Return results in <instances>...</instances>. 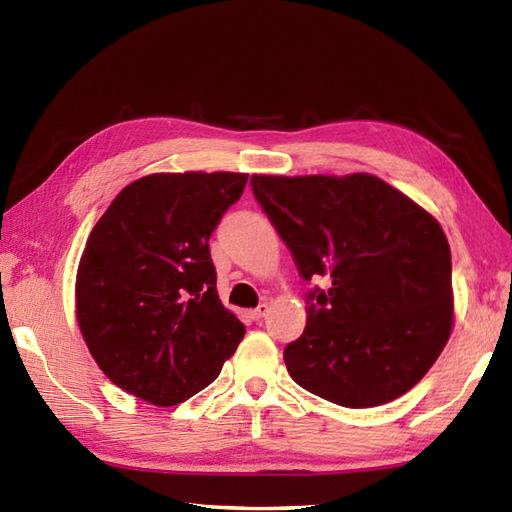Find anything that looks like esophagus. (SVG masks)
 Returning a JSON list of instances; mask_svg holds the SVG:
<instances>
[{
    "label": "esophagus",
    "instance_id": "1",
    "mask_svg": "<svg viewBox=\"0 0 512 512\" xmlns=\"http://www.w3.org/2000/svg\"><path fill=\"white\" fill-rule=\"evenodd\" d=\"M266 312H268V306H266V303H262V306H257L255 310H250L248 317L253 319V321H259V319H264Z\"/></svg>",
    "mask_w": 512,
    "mask_h": 512
}]
</instances>
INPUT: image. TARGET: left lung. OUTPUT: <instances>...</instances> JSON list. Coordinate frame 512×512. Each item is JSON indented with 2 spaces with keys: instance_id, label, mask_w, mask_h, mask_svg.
I'll list each match as a JSON object with an SVG mask.
<instances>
[{
  "instance_id": "1",
  "label": "left lung",
  "mask_w": 512,
  "mask_h": 512,
  "mask_svg": "<svg viewBox=\"0 0 512 512\" xmlns=\"http://www.w3.org/2000/svg\"><path fill=\"white\" fill-rule=\"evenodd\" d=\"M253 193L290 248L306 330L284 350L297 385L341 407H378L418 383L453 328L451 248L440 222L372 173L255 176Z\"/></svg>"
}]
</instances>
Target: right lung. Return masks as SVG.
Returning a JSON list of instances; mask_svg holds the SVG:
<instances>
[{"mask_svg":"<svg viewBox=\"0 0 512 512\" xmlns=\"http://www.w3.org/2000/svg\"><path fill=\"white\" fill-rule=\"evenodd\" d=\"M248 176L151 173L116 195L76 270V321L114 385L173 407L220 376L246 328L222 306L209 237Z\"/></svg>","mask_w":512,"mask_h":512,"instance_id":"1","label":"right lung"}]
</instances>
